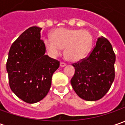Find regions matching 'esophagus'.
I'll return each mask as SVG.
<instances>
[{"label": "esophagus", "instance_id": "1", "mask_svg": "<svg viewBox=\"0 0 125 125\" xmlns=\"http://www.w3.org/2000/svg\"><path fill=\"white\" fill-rule=\"evenodd\" d=\"M65 65H66V63L64 62H60V67H65Z\"/></svg>", "mask_w": 125, "mask_h": 125}]
</instances>
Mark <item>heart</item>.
<instances>
[{"label":"heart","mask_w":125,"mask_h":125,"mask_svg":"<svg viewBox=\"0 0 125 125\" xmlns=\"http://www.w3.org/2000/svg\"><path fill=\"white\" fill-rule=\"evenodd\" d=\"M46 48L50 55L57 57L65 47V53L72 61H78L88 55L93 45V37L86 30L59 28L52 37L44 40Z\"/></svg>","instance_id":"b5f03b06"}]
</instances>
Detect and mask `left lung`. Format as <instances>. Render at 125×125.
<instances>
[{
	"mask_svg": "<svg viewBox=\"0 0 125 125\" xmlns=\"http://www.w3.org/2000/svg\"><path fill=\"white\" fill-rule=\"evenodd\" d=\"M115 55L106 38H98L89 55L73 63L71 84L75 93L87 101H97L107 93L115 79Z\"/></svg>",
	"mask_w": 125,
	"mask_h": 125,
	"instance_id": "obj_1",
	"label": "left lung"
}]
</instances>
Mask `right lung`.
Masks as SVG:
<instances>
[{
	"label": "right lung",
	"instance_id": "right-lung-1",
	"mask_svg": "<svg viewBox=\"0 0 125 125\" xmlns=\"http://www.w3.org/2000/svg\"><path fill=\"white\" fill-rule=\"evenodd\" d=\"M42 28L32 26L23 32L10 47L6 64L9 84L19 98L36 103L48 94L58 60L45 55Z\"/></svg>",
	"mask_w": 125,
	"mask_h": 125
}]
</instances>
